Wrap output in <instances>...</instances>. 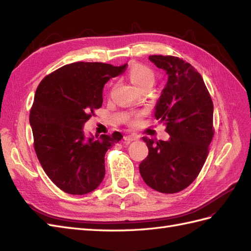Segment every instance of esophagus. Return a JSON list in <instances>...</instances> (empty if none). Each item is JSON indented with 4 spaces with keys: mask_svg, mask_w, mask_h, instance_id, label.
Instances as JSON below:
<instances>
[{
    "mask_svg": "<svg viewBox=\"0 0 251 251\" xmlns=\"http://www.w3.org/2000/svg\"><path fill=\"white\" fill-rule=\"evenodd\" d=\"M139 139L138 135L135 134H128V135H125L124 140L127 141V142H132V141H137Z\"/></svg>",
    "mask_w": 251,
    "mask_h": 251,
    "instance_id": "obj_1",
    "label": "esophagus"
}]
</instances>
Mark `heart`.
<instances>
[{
  "label": "heart",
  "mask_w": 251,
  "mask_h": 251,
  "mask_svg": "<svg viewBox=\"0 0 251 251\" xmlns=\"http://www.w3.org/2000/svg\"><path fill=\"white\" fill-rule=\"evenodd\" d=\"M128 77H129L131 83L138 89L144 87V86H152L154 82L153 71L149 67L142 65V64H134V65H132L128 70ZM143 114H144V112L135 113L131 120V123L138 124Z\"/></svg>",
  "instance_id": "1"
}]
</instances>
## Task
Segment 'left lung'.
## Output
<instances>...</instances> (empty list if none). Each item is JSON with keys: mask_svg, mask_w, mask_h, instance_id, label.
<instances>
[{"mask_svg": "<svg viewBox=\"0 0 251 251\" xmlns=\"http://www.w3.org/2000/svg\"><path fill=\"white\" fill-rule=\"evenodd\" d=\"M149 61L168 76L154 117L170 138L155 142L143 137L149 152L139 169L149 187L175 193L196 180L206 161L213 137V104L201 75L189 63L170 55H150Z\"/></svg>", "mask_w": 251, "mask_h": 251, "instance_id": "left-lung-1", "label": "left lung"}]
</instances>
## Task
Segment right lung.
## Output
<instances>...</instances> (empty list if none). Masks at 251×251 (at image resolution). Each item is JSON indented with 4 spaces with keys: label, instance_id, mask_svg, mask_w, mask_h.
<instances>
[{
    "label": "right lung",
    "instance_id": "obj_1",
    "mask_svg": "<svg viewBox=\"0 0 251 251\" xmlns=\"http://www.w3.org/2000/svg\"><path fill=\"white\" fill-rule=\"evenodd\" d=\"M127 64L75 62L43 78L35 91L29 123L34 150L45 174L69 195L94 191L105 176V153L123 135L94 137L84 125L102 106L104 85Z\"/></svg>",
    "mask_w": 251,
    "mask_h": 251
}]
</instances>
